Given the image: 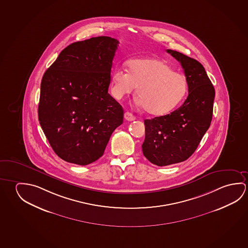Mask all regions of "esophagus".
Here are the masks:
<instances>
[{
    "mask_svg": "<svg viewBox=\"0 0 248 248\" xmlns=\"http://www.w3.org/2000/svg\"><path fill=\"white\" fill-rule=\"evenodd\" d=\"M124 118H125L127 121H134L136 119V117L132 113H130L129 111H127L124 113Z\"/></svg>",
    "mask_w": 248,
    "mask_h": 248,
    "instance_id": "34e87169",
    "label": "esophagus"
}]
</instances>
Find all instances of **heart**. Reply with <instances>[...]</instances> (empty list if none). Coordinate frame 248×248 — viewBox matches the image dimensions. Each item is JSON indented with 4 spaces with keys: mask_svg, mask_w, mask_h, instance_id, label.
Instances as JSON below:
<instances>
[{
    "mask_svg": "<svg viewBox=\"0 0 248 248\" xmlns=\"http://www.w3.org/2000/svg\"><path fill=\"white\" fill-rule=\"evenodd\" d=\"M129 73L121 68L111 76L112 94L118 99L132 93L138 87V103L148 113L163 116L183 99L187 91L186 78L159 59L134 60L128 64Z\"/></svg>",
    "mask_w": 248,
    "mask_h": 248,
    "instance_id": "heart-1",
    "label": "heart"
}]
</instances>
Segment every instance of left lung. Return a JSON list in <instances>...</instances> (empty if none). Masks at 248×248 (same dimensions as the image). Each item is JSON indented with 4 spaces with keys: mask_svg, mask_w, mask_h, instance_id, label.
I'll list each match as a JSON object with an SVG mask.
<instances>
[{
    "mask_svg": "<svg viewBox=\"0 0 248 248\" xmlns=\"http://www.w3.org/2000/svg\"><path fill=\"white\" fill-rule=\"evenodd\" d=\"M167 52L183 66L188 96L171 113L144 120L142 153L157 166L181 163L195 152L211 124L215 96L214 85L199 61L170 49Z\"/></svg>",
    "mask_w": 248,
    "mask_h": 248,
    "instance_id": "8db88e82",
    "label": "left lung"
}]
</instances>
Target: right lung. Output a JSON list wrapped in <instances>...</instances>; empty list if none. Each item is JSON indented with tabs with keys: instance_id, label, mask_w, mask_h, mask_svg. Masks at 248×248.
<instances>
[{
	"instance_id": "1",
	"label": "right lung",
	"mask_w": 248,
	"mask_h": 248,
	"mask_svg": "<svg viewBox=\"0 0 248 248\" xmlns=\"http://www.w3.org/2000/svg\"><path fill=\"white\" fill-rule=\"evenodd\" d=\"M118 43L108 36L74 42L43 75L39 121L53 151L67 163L97 161L123 124L122 106L108 93Z\"/></svg>"
}]
</instances>
